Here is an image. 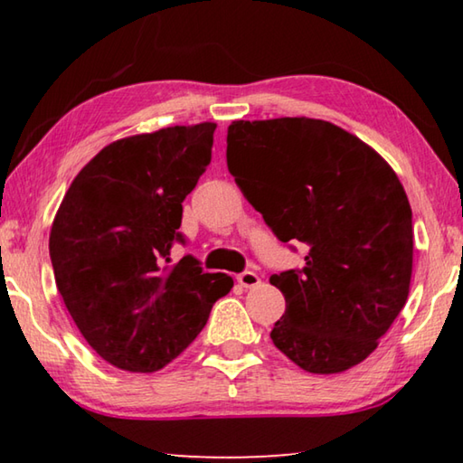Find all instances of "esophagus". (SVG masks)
<instances>
[{"label": "esophagus", "instance_id": "34e87169", "mask_svg": "<svg viewBox=\"0 0 463 463\" xmlns=\"http://www.w3.org/2000/svg\"><path fill=\"white\" fill-rule=\"evenodd\" d=\"M237 281L242 288H257L261 284V278L255 271H242L237 276Z\"/></svg>", "mask_w": 463, "mask_h": 463}]
</instances>
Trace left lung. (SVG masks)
<instances>
[{"label": "left lung", "instance_id": "8db88e82", "mask_svg": "<svg viewBox=\"0 0 463 463\" xmlns=\"http://www.w3.org/2000/svg\"><path fill=\"white\" fill-rule=\"evenodd\" d=\"M234 182L279 241L308 247L302 269L271 276L286 312L271 341L310 373H341L378 347L409 298L412 210L370 145L317 118L234 120Z\"/></svg>", "mask_w": 463, "mask_h": 463}]
</instances>
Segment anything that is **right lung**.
<instances>
[{"instance_id":"obj_1","label":"right lung","mask_w":463,"mask_h":463,"mask_svg":"<svg viewBox=\"0 0 463 463\" xmlns=\"http://www.w3.org/2000/svg\"><path fill=\"white\" fill-rule=\"evenodd\" d=\"M214 122L114 140L85 165L54 214V281L83 339L108 364L151 373L182 354L231 292L194 257L169 265L182 202L213 159Z\"/></svg>"}]
</instances>
